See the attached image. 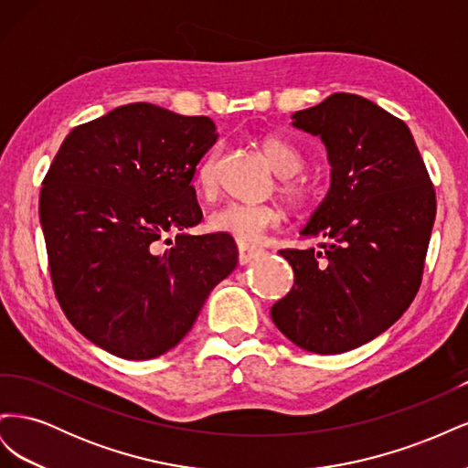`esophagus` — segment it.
Returning <instances> with one entry per match:
<instances>
[{"label":"esophagus","mask_w":468,"mask_h":468,"mask_svg":"<svg viewBox=\"0 0 468 468\" xmlns=\"http://www.w3.org/2000/svg\"><path fill=\"white\" fill-rule=\"evenodd\" d=\"M263 253L261 248L258 246H251V244H244V242H238V261L239 265H248L253 260H258Z\"/></svg>","instance_id":"1"}]
</instances>
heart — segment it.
<instances>
[{"label": "heart", "instance_id": "b5f03b06", "mask_svg": "<svg viewBox=\"0 0 468 468\" xmlns=\"http://www.w3.org/2000/svg\"><path fill=\"white\" fill-rule=\"evenodd\" d=\"M263 152L275 167V172L281 176V191L287 199L294 205H301L308 189L304 181L296 179L294 176L301 172L304 165V155L301 150L292 146L289 140L279 136H265L261 140ZM217 167H218V154L212 148L208 150L203 160L197 165L195 172V186L197 191L203 195H210L217 187ZM282 210L277 205H251L242 201H229L208 215V229L212 232L226 234L236 238L238 242H260L267 230H273L281 226Z\"/></svg>", "mask_w": 468, "mask_h": 468}]
</instances>
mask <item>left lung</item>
<instances>
[{
    "label": "left lung",
    "instance_id": "1",
    "mask_svg": "<svg viewBox=\"0 0 468 468\" xmlns=\"http://www.w3.org/2000/svg\"><path fill=\"white\" fill-rule=\"evenodd\" d=\"M291 119L325 146L330 189L301 230L322 244L279 251L294 285L271 318L294 346L332 356L371 342L414 301L435 191L406 122L369 99L334 93Z\"/></svg>",
    "mask_w": 468,
    "mask_h": 468
}]
</instances>
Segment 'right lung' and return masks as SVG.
Instances as JSON below:
<instances>
[{"instance_id":"add662e5","label":"right lung","mask_w":468,"mask_h":468,"mask_svg":"<svg viewBox=\"0 0 468 468\" xmlns=\"http://www.w3.org/2000/svg\"><path fill=\"white\" fill-rule=\"evenodd\" d=\"M217 138L208 117L131 103L76 126L54 155L38 205L54 292L112 356L176 347L238 265L230 236L186 232L203 218L191 179Z\"/></svg>"}]
</instances>
